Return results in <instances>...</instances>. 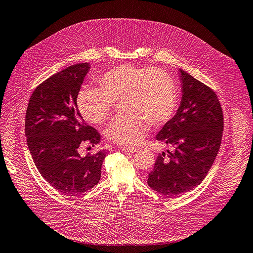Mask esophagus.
<instances>
[{
  "instance_id": "obj_1",
  "label": "esophagus",
  "mask_w": 253,
  "mask_h": 253,
  "mask_svg": "<svg viewBox=\"0 0 253 253\" xmlns=\"http://www.w3.org/2000/svg\"><path fill=\"white\" fill-rule=\"evenodd\" d=\"M121 150L126 152V153H134V152H136L138 149H137V148H134V147H122V148H121Z\"/></svg>"
}]
</instances>
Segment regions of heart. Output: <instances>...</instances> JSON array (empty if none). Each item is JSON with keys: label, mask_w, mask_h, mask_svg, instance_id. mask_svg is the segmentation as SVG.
I'll list each match as a JSON object with an SVG mask.
<instances>
[{"label": "heart", "mask_w": 253, "mask_h": 253, "mask_svg": "<svg viewBox=\"0 0 253 253\" xmlns=\"http://www.w3.org/2000/svg\"><path fill=\"white\" fill-rule=\"evenodd\" d=\"M99 84L79 92L80 112L87 122L101 125L111 118L116 102L124 100L128 114L116 118L105 131L107 138L119 145L138 144L150 124L167 123L177 109L174 82L161 69L121 65L103 74Z\"/></svg>", "instance_id": "obj_1"}]
</instances>
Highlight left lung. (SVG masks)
Listing matches in <instances>:
<instances>
[{
    "label": "left lung",
    "instance_id": "left-lung-1",
    "mask_svg": "<svg viewBox=\"0 0 253 253\" xmlns=\"http://www.w3.org/2000/svg\"><path fill=\"white\" fill-rule=\"evenodd\" d=\"M180 107L156 135L173 150L157 156L148 185L163 196H178L206 178L221 145L223 113L216 93L180 69Z\"/></svg>",
    "mask_w": 253,
    "mask_h": 253
}]
</instances>
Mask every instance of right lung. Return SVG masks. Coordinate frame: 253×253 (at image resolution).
I'll use <instances>...</instances> for the list:
<instances>
[{
    "mask_svg": "<svg viewBox=\"0 0 253 253\" xmlns=\"http://www.w3.org/2000/svg\"><path fill=\"white\" fill-rule=\"evenodd\" d=\"M90 64L81 63L51 75L33 92L26 113L25 131L31 156L49 185L65 195H81L101 177L106 152L82 157L83 144L100 141L78 108V95Z\"/></svg>",
    "mask_w": 253,
    "mask_h": 253,
    "instance_id": "obj_1",
    "label": "right lung"
}]
</instances>
